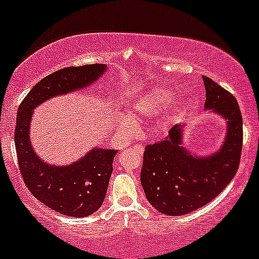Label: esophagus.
<instances>
[{
  "mask_svg": "<svg viewBox=\"0 0 259 259\" xmlns=\"http://www.w3.org/2000/svg\"><path fill=\"white\" fill-rule=\"evenodd\" d=\"M140 147H143V146H140Z\"/></svg>",
  "mask_w": 259,
  "mask_h": 259,
  "instance_id": "esophagus-1",
  "label": "esophagus"
}]
</instances>
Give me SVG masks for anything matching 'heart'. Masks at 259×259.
I'll list each match as a JSON object with an SVG mask.
<instances>
[{"label": "heart", "mask_w": 259, "mask_h": 259, "mask_svg": "<svg viewBox=\"0 0 259 259\" xmlns=\"http://www.w3.org/2000/svg\"><path fill=\"white\" fill-rule=\"evenodd\" d=\"M173 95L169 90L163 87H156L147 91L144 96L136 101L132 107L136 116H153L172 101ZM120 126L124 132L132 133L135 130V121L132 118H121Z\"/></svg>", "instance_id": "b5f03b06"}]
</instances>
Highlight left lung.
Returning a JSON list of instances; mask_svg holds the SVG:
<instances>
[{"instance_id":"1","label":"left lung","mask_w":259,"mask_h":259,"mask_svg":"<svg viewBox=\"0 0 259 259\" xmlns=\"http://www.w3.org/2000/svg\"><path fill=\"white\" fill-rule=\"evenodd\" d=\"M205 109H214L227 121L225 141L209 157L190 155L182 146V125H175L164 140L145 147L141 184L156 210L180 217L206 205L232 181L242 151V115L229 91L203 76Z\"/></svg>"}]
</instances>
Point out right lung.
<instances>
[{"instance_id": "1", "label": "right lung", "mask_w": 259, "mask_h": 259, "mask_svg": "<svg viewBox=\"0 0 259 259\" xmlns=\"http://www.w3.org/2000/svg\"><path fill=\"white\" fill-rule=\"evenodd\" d=\"M106 69V65L93 64L65 67L50 73L29 91L17 112L14 145L25 186L42 204L66 217L84 218L101 208L116 150L93 149L69 166L45 163L36 156L29 141L32 113L47 99L87 87Z\"/></svg>"}]
</instances>
